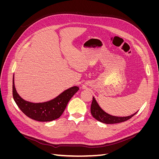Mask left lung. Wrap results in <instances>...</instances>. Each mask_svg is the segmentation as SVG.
<instances>
[{
  "label": "left lung",
  "mask_w": 159,
  "mask_h": 159,
  "mask_svg": "<svg viewBox=\"0 0 159 159\" xmlns=\"http://www.w3.org/2000/svg\"><path fill=\"white\" fill-rule=\"evenodd\" d=\"M137 113V112L127 117L113 116V115H111L107 113L106 112H105L99 106L98 103L96 102L94 98H93L92 103H91V113L92 115V116L95 119H97L98 121L105 124H115L126 121L127 120L131 119L132 117H133Z\"/></svg>",
  "instance_id": "obj_1"
}]
</instances>
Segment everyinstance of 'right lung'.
Here are the masks:
<instances>
[{
  "instance_id": "add662e5",
  "label": "right lung",
  "mask_w": 159,
  "mask_h": 159,
  "mask_svg": "<svg viewBox=\"0 0 159 159\" xmlns=\"http://www.w3.org/2000/svg\"><path fill=\"white\" fill-rule=\"evenodd\" d=\"M79 90L77 86L64 91L57 97L49 102L34 103L22 99L14 87V77L12 81V95L18 107L27 117L38 121H52L58 119L64 113L70 99Z\"/></svg>"
}]
</instances>
